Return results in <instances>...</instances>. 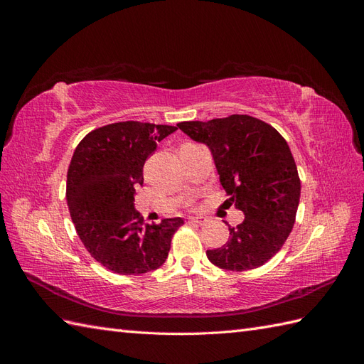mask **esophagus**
<instances>
[{"instance_id":"obj_1","label":"esophagus","mask_w":364,"mask_h":364,"mask_svg":"<svg viewBox=\"0 0 364 364\" xmlns=\"http://www.w3.org/2000/svg\"><path fill=\"white\" fill-rule=\"evenodd\" d=\"M188 222H190V223H197V225H203V223L206 222V218H205V217H200V215H199V217H190Z\"/></svg>"}]
</instances>
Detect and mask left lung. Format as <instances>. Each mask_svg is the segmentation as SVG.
Here are the masks:
<instances>
[{
	"instance_id": "8db88e82",
	"label": "left lung",
	"mask_w": 364,
	"mask_h": 364,
	"mask_svg": "<svg viewBox=\"0 0 364 364\" xmlns=\"http://www.w3.org/2000/svg\"><path fill=\"white\" fill-rule=\"evenodd\" d=\"M178 127L209 149L230 205L245 214L237 228L226 223L229 240L206 250L208 259L232 272L266 264L290 235L299 206L301 181L287 141L249 115L183 121Z\"/></svg>"
}]
</instances>
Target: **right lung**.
I'll use <instances>...</instances> for the list:
<instances>
[{
  "instance_id": "right-lung-1",
  "label": "right lung",
  "mask_w": 364,
  "mask_h": 364,
  "mask_svg": "<svg viewBox=\"0 0 364 364\" xmlns=\"http://www.w3.org/2000/svg\"><path fill=\"white\" fill-rule=\"evenodd\" d=\"M174 126L123 121L90 132L75 147L67 174L73 223L91 255L114 273L142 274L161 267L183 220L144 225L135 209L142 168Z\"/></svg>"
}]
</instances>
